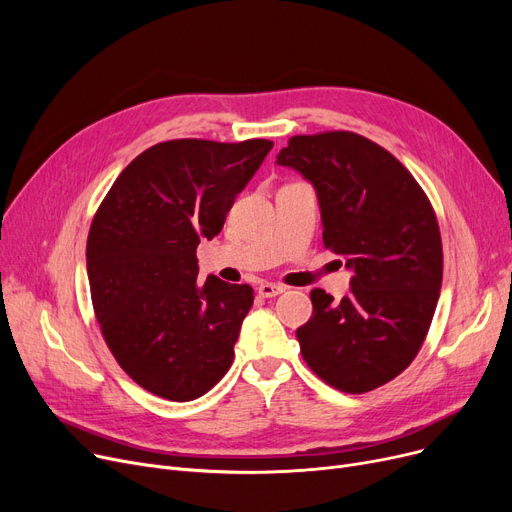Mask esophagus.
Here are the masks:
<instances>
[{"instance_id": "1", "label": "esophagus", "mask_w": 512, "mask_h": 512, "mask_svg": "<svg viewBox=\"0 0 512 512\" xmlns=\"http://www.w3.org/2000/svg\"><path fill=\"white\" fill-rule=\"evenodd\" d=\"M286 290V286H282V284H272V282H265V284H261L259 288H257V292L261 294L263 299H274V297H278V294H282Z\"/></svg>"}]
</instances>
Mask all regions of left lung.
Returning <instances> with one entry per match:
<instances>
[{
  "mask_svg": "<svg viewBox=\"0 0 512 512\" xmlns=\"http://www.w3.org/2000/svg\"><path fill=\"white\" fill-rule=\"evenodd\" d=\"M276 164L311 182L326 247L353 274L340 303L311 290L313 315L297 330L303 359L326 384L369 392L411 365L432 324L442 288L434 209L394 155L355 132L292 137Z\"/></svg>",
  "mask_w": 512,
  "mask_h": 512,
  "instance_id": "8db88e82",
  "label": "left lung"
}]
</instances>
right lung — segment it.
I'll list each match as a JSON object with an SVG mask.
<instances>
[{"instance_id": "right-lung-1", "label": "right lung", "mask_w": 512, "mask_h": 512, "mask_svg": "<svg viewBox=\"0 0 512 512\" xmlns=\"http://www.w3.org/2000/svg\"><path fill=\"white\" fill-rule=\"evenodd\" d=\"M272 141L180 139L153 145L122 170L87 240L101 334L120 367L161 398L195 400L234 359L249 284L197 282V247L224 228Z\"/></svg>"}]
</instances>
